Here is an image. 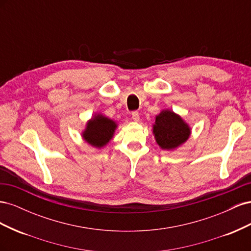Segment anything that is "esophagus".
I'll use <instances>...</instances> for the list:
<instances>
[{"label":"esophagus","instance_id":"esophagus-1","mask_svg":"<svg viewBox=\"0 0 251 251\" xmlns=\"http://www.w3.org/2000/svg\"><path fill=\"white\" fill-rule=\"evenodd\" d=\"M132 119L134 121H136V123H137V121H139V113L137 111L132 112Z\"/></svg>","mask_w":251,"mask_h":251}]
</instances>
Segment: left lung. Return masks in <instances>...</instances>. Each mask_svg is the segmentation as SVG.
Here are the masks:
<instances>
[{
  "mask_svg": "<svg viewBox=\"0 0 251 251\" xmlns=\"http://www.w3.org/2000/svg\"><path fill=\"white\" fill-rule=\"evenodd\" d=\"M153 134L158 146L170 151L177 149L188 139L191 127L176 113L163 110L156 116Z\"/></svg>",
  "mask_w": 251,
  "mask_h": 251,
  "instance_id": "obj_1",
  "label": "left lung"
}]
</instances>
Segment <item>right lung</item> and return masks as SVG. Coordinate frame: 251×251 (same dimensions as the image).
Returning a JSON list of instances; mask_svg holds the SVG:
<instances>
[{"label":"right lung","instance_id":"1","mask_svg":"<svg viewBox=\"0 0 251 251\" xmlns=\"http://www.w3.org/2000/svg\"><path fill=\"white\" fill-rule=\"evenodd\" d=\"M116 127L115 121L98 113L88 121L81 136L91 146L100 149L113 138Z\"/></svg>","mask_w":251,"mask_h":251}]
</instances>
